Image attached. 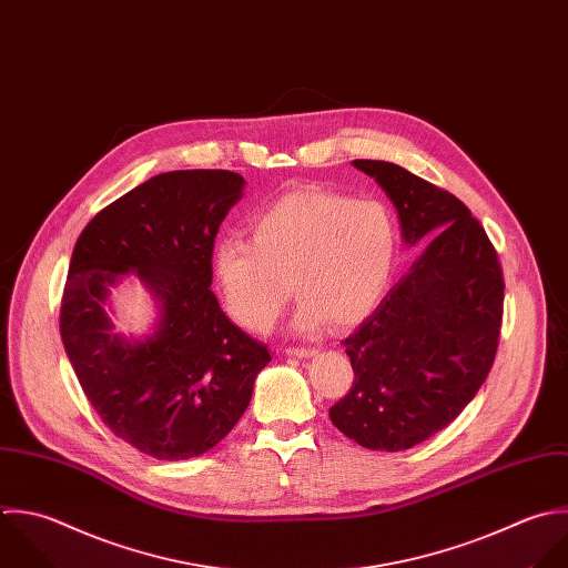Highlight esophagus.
<instances>
[{"instance_id":"34e87169","label":"esophagus","mask_w":568,"mask_h":568,"mask_svg":"<svg viewBox=\"0 0 568 568\" xmlns=\"http://www.w3.org/2000/svg\"><path fill=\"white\" fill-rule=\"evenodd\" d=\"M287 356H296V358H310L316 354L314 347H285Z\"/></svg>"}]
</instances>
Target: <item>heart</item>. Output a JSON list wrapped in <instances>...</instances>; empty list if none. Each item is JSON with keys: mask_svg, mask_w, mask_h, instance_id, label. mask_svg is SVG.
Listing matches in <instances>:
<instances>
[{"mask_svg": "<svg viewBox=\"0 0 568 568\" xmlns=\"http://www.w3.org/2000/svg\"><path fill=\"white\" fill-rule=\"evenodd\" d=\"M398 256V227L378 201L305 187L272 203L252 223V241L214 247V274L227 312L250 332H267L292 286L303 298L296 325L316 329L363 321L383 298Z\"/></svg>", "mask_w": 568, "mask_h": 568, "instance_id": "obj_1", "label": "heart"}]
</instances>
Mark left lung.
<instances>
[{"instance_id":"8db88e82","label":"left lung","mask_w":568,"mask_h":568,"mask_svg":"<svg viewBox=\"0 0 568 568\" xmlns=\"http://www.w3.org/2000/svg\"><path fill=\"white\" fill-rule=\"evenodd\" d=\"M398 207L407 245L425 252L343 341L354 385L329 409L365 449L403 452L445 429L487 381L503 327L500 256L471 210L409 170L356 159Z\"/></svg>"}]
</instances>
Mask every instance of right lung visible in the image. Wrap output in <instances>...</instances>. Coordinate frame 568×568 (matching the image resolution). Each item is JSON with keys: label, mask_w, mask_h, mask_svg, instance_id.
<instances>
[{"label": "right lung", "mask_w": 568, "mask_h": 568, "mask_svg": "<svg viewBox=\"0 0 568 568\" xmlns=\"http://www.w3.org/2000/svg\"><path fill=\"white\" fill-rule=\"evenodd\" d=\"M243 185L230 170L156 174L97 212L72 250L59 314L65 354L101 423L156 460L219 445L272 361L210 290L214 239ZM128 271L162 307L141 344L112 337L102 310L106 287Z\"/></svg>", "instance_id": "add662e5"}]
</instances>
